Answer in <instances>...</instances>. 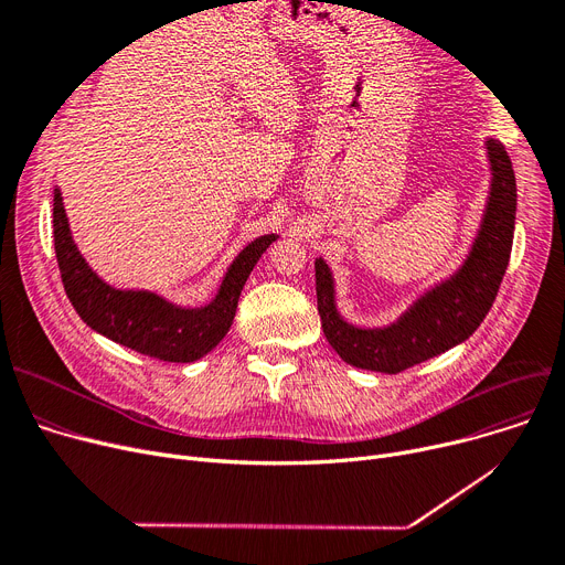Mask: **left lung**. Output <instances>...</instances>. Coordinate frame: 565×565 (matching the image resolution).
<instances>
[{
	"instance_id": "1",
	"label": "left lung",
	"mask_w": 565,
	"mask_h": 565,
	"mask_svg": "<svg viewBox=\"0 0 565 565\" xmlns=\"http://www.w3.org/2000/svg\"><path fill=\"white\" fill-rule=\"evenodd\" d=\"M483 146L490 188L467 256L451 275L424 288L392 322L366 328L343 318L337 305L332 267L324 258H316L322 332L345 364L377 373H401L460 345L488 316L513 249L518 188L503 143L486 137Z\"/></svg>"
}]
</instances>
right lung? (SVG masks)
<instances>
[{
	"mask_svg": "<svg viewBox=\"0 0 565 565\" xmlns=\"http://www.w3.org/2000/svg\"><path fill=\"white\" fill-rule=\"evenodd\" d=\"M52 205L56 263L79 318L114 343L175 364L201 360L226 337L247 277L263 252L279 237L277 233L254 237L226 267L213 300L190 307L175 305L156 290L109 286L79 254L58 188H54Z\"/></svg>",
	"mask_w": 565,
	"mask_h": 565,
	"instance_id": "1",
	"label": "right lung"
}]
</instances>
